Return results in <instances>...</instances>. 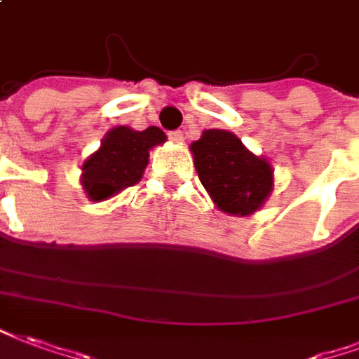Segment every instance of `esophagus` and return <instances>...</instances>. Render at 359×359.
Returning a JSON list of instances; mask_svg holds the SVG:
<instances>
[{
	"mask_svg": "<svg viewBox=\"0 0 359 359\" xmlns=\"http://www.w3.org/2000/svg\"><path fill=\"white\" fill-rule=\"evenodd\" d=\"M169 139L172 140V142H182V140H184V133L182 131H171L169 133Z\"/></svg>",
	"mask_w": 359,
	"mask_h": 359,
	"instance_id": "obj_1",
	"label": "esophagus"
}]
</instances>
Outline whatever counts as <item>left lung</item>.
Segmentation results:
<instances>
[{
	"mask_svg": "<svg viewBox=\"0 0 359 359\" xmlns=\"http://www.w3.org/2000/svg\"><path fill=\"white\" fill-rule=\"evenodd\" d=\"M201 184L217 209L232 217L257 213L274 190V169L238 135L207 129L190 144Z\"/></svg>",
	"mask_w": 359,
	"mask_h": 359,
	"instance_id": "1",
	"label": "left lung"
}]
</instances>
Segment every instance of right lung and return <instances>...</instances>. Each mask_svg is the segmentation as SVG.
Segmentation results:
<instances>
[{"label":"right lung","mask_w":359,"mask_h":359,"mask_svg":"<svg viewBox=\"0 0 359 359\" xmlns=\"http://www.w3.org/2000/svg\"><path fill=\"white\" fill-rule=\"evenodd\" d=\"M167 135L159 127L135 131L131 127L116 126L100 140L98 150L81 165V188L91 201L116 198L126 188L135 187L150 161V152L161 146Z\"/></svg>","instance_id":"right-lung-1"}]
</instances>
